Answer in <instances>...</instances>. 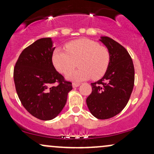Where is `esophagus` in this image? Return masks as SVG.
I'll return each instance as SVG.
<instances>
[{
    "mask_svg": "<svg viewBox=\"0 0 154 154\" xmlns=\"http://www.w3.org/2000/svg\"><path fill=\"white\" fill-rule=\"evenodd\" d=\"M79 85H80V83H76V82L72 83V87L73 88H77L79 87Z\"/></svg>",
    "mask_w": 154,
    "mask_h": 154,
    "instance_id": "1",
    "label": "esophagus"
}]
</instances>
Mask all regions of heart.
Listing matches in <instances>:
<instances>
[{
  "instance_id": "1",
  "label": "heart",
  "mask_w": 154,
  "mask_h": 154,
  "mask_svg": "<svg viewBox=\"0 0 154 154\" xmlns=\"http://www.w3.org/2000/svg\"><path fill=\"white\" fill-rule=\"evenodd\" d=\"M65 50L55 49L52 62L60 73L70 72L78 62L79 69L67 74L66 79L80 82L90 78L98 79L106 72L110 62V54L106 47L93 40L82 38L65 45Z\"/></svg>"
}]
</instances>
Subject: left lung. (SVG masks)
<instances>
[{
    "label": "left lung",
    "instance_id": "1",
    "mask_svg": "<svg viewBox=\"0 0 154 154\" xmlns=\"http://www.w3.org/2000/svg\"><path fill=\"white\" fill-rule=\"evenodd\" d=\"M110 54V62L105 75L91 83L92 93L86 99L95 117L106 119L116 116L128 103L133 90L135 69L128 51L109 37H100Z\"/></svg>",
    "mask_w": 154,
    "mask_h": 154
}]
</instances>
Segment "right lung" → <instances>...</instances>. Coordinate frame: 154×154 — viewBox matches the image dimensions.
<instances>
[{
	"mask_svg": "<svg viewBox=\"0 0 154 154\" xmlns=\"http://www.w3.org/2000/svg\"><path fill=\"white\" fill-rule=\"evenodd\" d=\"M53 43L51 38L36 40L21 53L14 69L16 91L23 106L45 121L59 115L72 90V82L64 80L53 64ZM56 82L58 85L54 86Z\"/></svg>",
	"mask_w": 154,
	"mask_h": 154,
	"instance_id": "obj_1",
	"label": "right lung"
}]
</instances>
